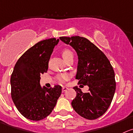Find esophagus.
<instances>
[{"label": "esophagus", "instance_id": "1", "mask_svg": "<svg viewBox=\"0 0 133 133\" xmlns=\"http://www.w3.org/2000/svg\"><path fill=\"white\" fill-rule=\"evenodd\" d=\"M68 89V88L65 87H62V92H64L66 91Z\"/></svg>", "mask_w": 133, "mask_h": 133}]
</instances>
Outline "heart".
I'll list each match as a JSON object with an SVG mask.
<instances>
[{"instance_id": "heart-1", "label": "heart", "mask_w": 133, "mask_h": 133, "mask_svg": "<svg viewBox=\"0 0 133 133\" xmlns=\"http://www.w3.org/2000/svg\"><path fill=\"white\" fill-rule=\"evenodd\" d=\"M62 56L63 58L64 59V60L66 61L68 59L71 58H74V54L71 52V50H70L68 48H64L62 50ZM69 78L68 74H59V75H57L56 79L59 83H64L65 81H67Z\"/></svg>"}]
</instances>
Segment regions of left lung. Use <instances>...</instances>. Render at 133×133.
Here are the masks:
<instances>
[{"mask_svg": "<svg viewBox=\"0 0 133 133\" xmlns=\"http://www.w3.org/2000/svg\"><path fill=\"white\" fill-rule=\"evenodd\" d=\"M59 39L75 49L78 56L75 79L89 86L87 92L74 87L77 92L71 106L81 117L96 119L110 107L116 87L115 73L106 55L85 37H61Z\"/></svg>", "mask_w": 133, "mask_h": 133, "instance_id": "obj_1", "label": "left lung"}]
</instances>
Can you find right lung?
Returning a JSON list of instances; mask_svg holds the SVG:
<instances>
[{"instance_id":"right-lung-1","label":"right lung","mask_w":133,"mask_h":133,"mask_svg":"<svg viewBox=\"0 0 133 133\" xmlns=\"http://www.w3.org/2000/svg\"><path fill=\"white\" fill-rule=\"evenodd\" d=\"M59 39L41 41L19 58L10 78L11 96L16 108L23 117L39 121L52 112L62 93V87H41V75L46 73L48 62Z\"/></svg>"}]
</instances>
